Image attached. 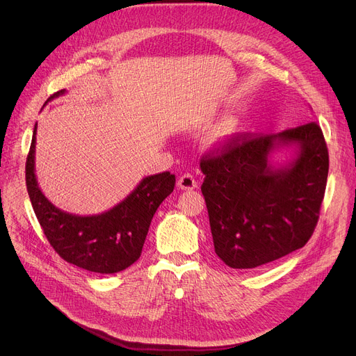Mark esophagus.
<instances>
[{
  "label": "esophagus",
  "mask_w": 356,
  "mask_h": 356,
  "mask_svg": "<svg viewBox=\"0 0 356 356\" xmlns=\"http://www.w3.org/2000/svg\"><path fill=\"white\" fill-rule=\"evenodd\" d=\"M177 186H179L180 189H183V191H193V189L197 188V181L195 180V177H193L192 175L186 173V175H183V176L179 179Z\"/></svg>",
  "instance_id": "34e87169"
}]
</instances>
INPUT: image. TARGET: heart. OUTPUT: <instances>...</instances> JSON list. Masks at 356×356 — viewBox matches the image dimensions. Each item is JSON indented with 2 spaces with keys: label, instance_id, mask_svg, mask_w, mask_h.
Instances as JSON below:
<instances>
[{
  "label": "heart",
  "instance_id": "b5f03b06",
  "mask_svg": "<svg viewBox=\"0 0 356 356\" xmlns=\"http://www.w3.org/2000/svg\"><path fill=\"white\" fill-rule=\"evenodd\" d=\"M236 129H238V125L234 121L222 122L220 125H218V128L213 131L212 136L209 137V144L212 147L227 145L235 137Z\"/></svg>",
  "mask_w": 356,
  "mask_h": 356
}]
</instances>
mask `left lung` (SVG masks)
Returning a JSON list of instances; mask_svg holds the SVG:
<instances>
[{
  "label": "left lung",
  "mask_w": 356,
  "mask_h": 356,
  "mask_svg": "<svg viewBox=\"0 0 356 356\" xmlns=\"http://www.w3.org/2000/svg\"><path fill=\"white\" fill-rule=\"evenodd\" d=\"M280 152L288 160L277 161ZM200 168L215 252L228 267L255 268L306 245L329 172L319 125L236 136L220 154L203 157Z\"/></svg>",
  "instance_id": "8db88e82"
}]
</instances>
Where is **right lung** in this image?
Instances as JSON below:
<instances>
[{"instance_id":"add662e5","label":"right lung","mask_w":356,"mask_h":356,"mask_svg":"<svg viewBox=\"0 0 356 356\" xmlns=\"http://www.w3.org/2000/svg\"><path fill=\"white\" fill-rule=\"evenodd\" d=\"M65 93V89L56 92L46 104ZM35 134L37 124L26 163V184L50 245L67 263L92 273L114 274L133 266L141 255L157 208L175 189L176 176L164 172L144 177L124 200L102 213H69L56 208L37 183Z\"/></svg>"}]
</instances>
